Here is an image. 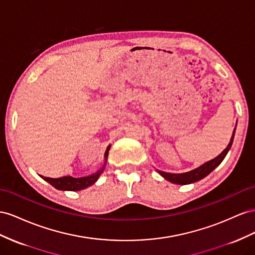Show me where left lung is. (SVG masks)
I'll list each match as a JSON object with an SVG mask.
<instances>
[{"label":"left lung","mask_w":255,"mask_h":255,"mask_svg":"<svg viewBox=\"0 0 255 255\" xmlns=\"http://www.w3.org/2000/svg\"><path fill=\"white\" fill-rule=\"evenodd\" d=\"M235 129L236 128H234V131H233V135L231 137V141L227 146V148H225L219 156H217L216 158L209 160V161L205 162L204 164H202L201 166H199V168H196L190 172H186V173H181V174L165 173L162 171H157V172L166 180H169V181H171V183L177 184V185L192 184V183H195V181L206 177L210 172H213L217 168V166L222 162L224 157L227 156V154L229 152L232 144H233V139H234V135H235Z\"/></svg>","instance_id":"obj_1"}]
</instances>
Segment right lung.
<instances>
[{"label":"right lung","instance_id":"right-lung-1","mask_svg":"<svg viewBox=\"0 0 255 255\" xmlns=\"http://www.w3.org/2000/svg\"><path fill=\"white\" fill-rule=\"evenodd\" d=\"M111 145H109L107 147V150L105 152V164L103 165L99 171H97L95 174H93L91 176H86V177H80V178H75L71 176H64L60 178H50V177H43V179L50 185H52L54 188L59 189V190H67V191H78V190H82V189H85L87 187L92 186L93 184H95L98 177L100 176V174L104 172L105 166L107 163V158L109 154V149H110Z\"/></svg>","mask_w":255,"mask_h":255}]
</instances>
